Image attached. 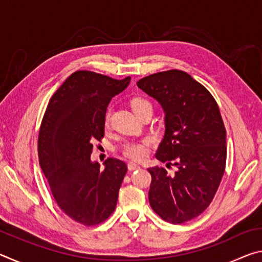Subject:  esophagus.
I'll return each mask as SVG.
<instances>
[{
	"instance_id": "1",
	"label": "esophagus",
	"mask_w": 262,
	"mask_h": 262,
	"mask_svg": "<svg viewBox=\"0 0 262 262\" xmlns=\"http://www.w3.org/2000/svg\"><path fill=\"white\" fill-rule=\"evenodd\" d=\"M128 170L129 171H134V170H137V168H140V165H137V164L135 163H128Z\"/></svg>"
}]
</instances>
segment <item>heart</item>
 <instances>
[{
	"instance_id": "1",
	"label": "heart",
	"mask_w": 262,
	"mask_h": 262,
	"mask_svg": "<svg viewBox=\"0 0 262 262\" xmlns=\"http://www.w3.org/2000/svg\"><path fill=\"white\" fill-rule=\"evenodd\" d=\"M130 106L135 114L139 113L140 111L143 108H147V107L152 108L151 104H150L147 99L140 98V97L133 98L130 101ZM110 115H111V111L108 108L107 111H106L105 118H104V123L106 127H107L110 123ZM152 143H154V141L151 137H144V139H140V140L127 141L122 144L121 154L126 158L132 159V161L141 162V161H143V159L147 158Z\"/></svg>"
}]
</instances>
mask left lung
<instances>
[{"label":"left lung","instance_id":"8db88e82","mask_svg":"<svg viewBox=\"0 0 262 262\" xmlns=\"http://www.w3.org/2000/svg\"><path fill=\"white\" fill-rule=\"evenodd\" d=\"M165 112V135L150 167V206L164 221L185 223L201 215L214 199L227 164V130L219 105L201 83L183 70L149 75L137 82Z\"/></svg>","mask_w":262,"mask_h":262}]
</instances>
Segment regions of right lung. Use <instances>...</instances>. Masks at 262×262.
<instances>
[{
	"label": "right lung",
	"instance_id": "obj_1",
	"mask_svg": "<svg viewBox=\"0 0 262 262\" xmlns=\"http://www.w3.org/2000/svg\"><path fill=\"white\" fill-rule=\"evenodd\" d=\"M130 77L115 79L77 70L52 96L38 137L39 164L60 209L77 223L94 227L117 207L127 165L107 158L105 168L92 163V143L104 137L111 99L125 90Z\"/></svg>",
	"mask_w": 262,
	"mask_h": 262
}]
</instances>
